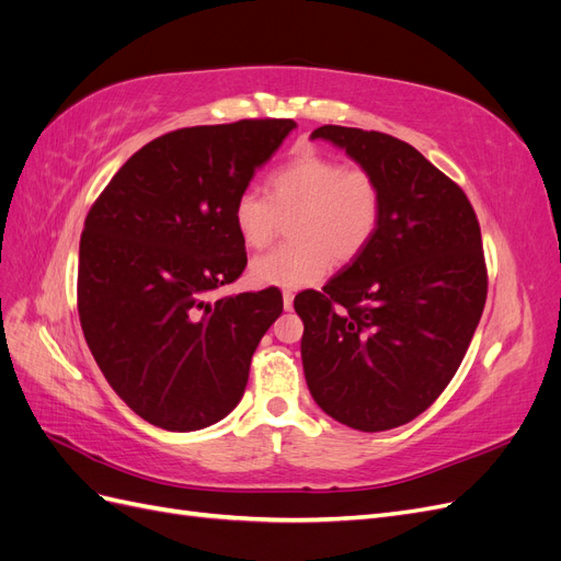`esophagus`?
I'll use <instances>...</instances> for the list:
<instances>
[{"mask_svg": "<svg viewBox=\"0 0 561 561\" xmlns=\"http://www.w3.org/2000/svg\"><path fill=\"white\" fill-rule=\"evenodd\" d=\"M293 304H295V295L290 290L283 293V309L285 311H293Z\"/></svg>", "mask_w": 561, "mask_h": 561, "instance_id": "esophagus-1", "label": "esophagus"}]
</instances>
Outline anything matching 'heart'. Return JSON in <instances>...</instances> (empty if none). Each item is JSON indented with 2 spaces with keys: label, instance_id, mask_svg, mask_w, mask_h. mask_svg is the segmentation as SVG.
Here are the masks:
<instances>
[{
  "label": "heart",
  "instance_id": "b5f03b06",
  "mask_svg": "<svg viewBox=\"0 0 561 561\" xmlns=\"http://www.w3.org/2000/svg\"><path fill=\"white\" fill-rule=\"evenodd\" d=\"M383 213L379 180L365 168H346L325 154H297L266 178V196L245 190L231 217L245 248L260 250L276 239L290 217L293 241L250 262L248 276L262 287H309L348 264L375 239Z\"/></svg>",
  "mask_w": 561,
  "mask_h": 561
}]
</instances>
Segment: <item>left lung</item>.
<instances>
[{
    "label": "left lung",
    "mask_w": 561,
    "mask_h": 561,
    "mask_svg": "<svg viewBox=\"0 0 561 561\" xmlns=\"http://www.w3.org/2000/svg\"><path fill=\"white\" fill-rule=\"evenodd\" d=\"M381 184L383 213L360 257L295 297L304 377L339 423L379 433L410 423L461 365L486 301L482 233L461 186L393 135L320 126Z\"/></svg>",
    "instance_id": "left-lung-1"
}]
</instances>
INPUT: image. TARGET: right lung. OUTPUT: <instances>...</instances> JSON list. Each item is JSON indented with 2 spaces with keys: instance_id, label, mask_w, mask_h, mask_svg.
Returning <instances> with one entry per match:
<instances>
[{
  "instance_id": "1",
  "label": "right lung",
  "mask_w": 561,
  "mask_h": 561,
  "mask_svg": "<svg viewBox=\"0 0 561 561\" xmlns=\"http://www.w3.org/2000/svg\"><path fill=\"white\" fill-rule=\"evenodd\" d=\"M295 126L243 118L165 133L118 168L87 215L81 330L114 393L151 426L201 431L243 398L283 297L210 295L248 264L233 201Z\"/></svg>"
}]
</instances>
